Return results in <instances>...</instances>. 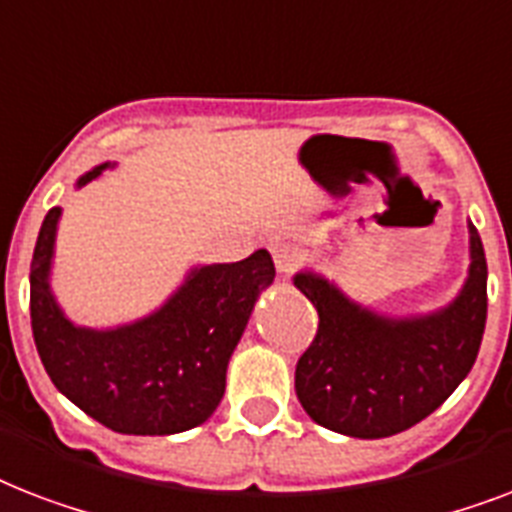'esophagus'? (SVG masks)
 <instances>
[{
  "mask_svg": "<svg viewBox=\"0 0 512 512\" xmlns=\"http://www.w3.org/2000/svg\"><path fill=\"white\" fill-rule=\"evenodd\" d=\"M273 260H276L279 273L289 276V273L297 271V265L303 263V252L292 244H279V247H273Z\"/></svg>",
  "mask_w": 512,
  "mask_h": 512,
  "instance_id": "esophagus-1",
  "label": "esophagus"
}]
</instances>
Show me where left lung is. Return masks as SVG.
<instances>
[{
    "mask_svg": "<svg viewBox=\"0 0 512 512\" xmlns=\"http://www.w3.org/2000/svg\"><path fill=\"white\" fill-rule=\"evenodd\" d=\"M470 276L449 308L390 321L364 311L313 273L295 287L319 311V329L295 369L300 404L324 428L388 438L452 396L476 364L486 327V257L470 225Z\"/></svg>",
    "mask_w": 512,
    "mask_h": 512,
    "instance_id": "8db88e82",
    "label": "left lung"
}]
</instances>
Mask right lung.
Masks as SVG:
<instances>
[{
  "label": "right lung",
  "instance_id": "add662e5",
  "mask_svg": "<svg viewBox=\"0 0 512 512\" xmlns=\"http://www.w3.org/2000/svg\"><path fill=\"white\" fill-rule=\"evenodd\" d=\"M100 164L79 180L87 185ZM60 207L47 212L31 260V329L55 388L100 425L127 436H170L212 417L225 369L260 289L276 276L257 249L241 263L204 265L154 316L111 329H79L47 287Z\"/></svg>",
  "mask_w": 512,
  "mask_h": 512
}]
</instances>
